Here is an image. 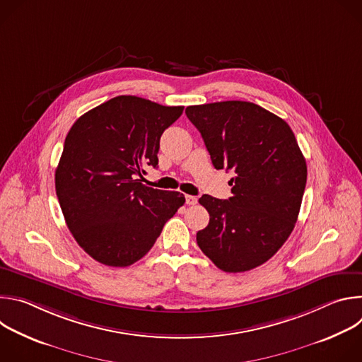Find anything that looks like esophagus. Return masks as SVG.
<instances>
[{"mask_svg": "<svg viewBox=\"0 0 362 362\" xmlns=\"http://www.w3.org/2000/svg\"><path fill=\"white\" fill-rule=\"evenodd\" d=\"M197 203V197L192 196V194H186V204H196Z\"/></svg>", "mask_w": 362, "mask_h": 362, "instance_id": "1", "label": "esophagus"}]
</instances>
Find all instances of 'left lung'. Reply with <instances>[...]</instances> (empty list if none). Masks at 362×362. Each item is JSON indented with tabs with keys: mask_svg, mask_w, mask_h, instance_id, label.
Listing matches in <instances>:
<instances>
[{
	"mask_svg": "<svg viewBox=\"0 0 362 362\" xmlns=\"http://www.w3.org/2000/svg\"><path fill=\"white\" fill-rule=\"evenodd\" d=\"M215 169L233 173L228 200L203 194L209 225L199 230L202 252L225 272L265 264L295 228L306 185V162L285 120L249 101L189 106Z\"/></svg>",
	"mask_w": 362,
	"mask_h": 362,
	"instance_id": "8db88e82",
	"label": "left lung"
}]
</instances>
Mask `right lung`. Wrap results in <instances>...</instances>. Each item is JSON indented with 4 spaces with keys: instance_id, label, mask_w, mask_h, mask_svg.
<instances>
[{
    "instance_id": "add662e5",
    "label": "right lung",
    "mask_w": 362,
    "mask_h": 362,
    "mask_svg": "<svg viewBox=\"0 0 362 362\" xmlns=\"http://www.w3.org/2000/svg\"><path fill=\"white\" fill-rule=\"evenodd\" d=\"M183 109L117 95L71 126L56 193L71 235L97 262L124 268L141 259L185 203L180 192L139 179L146 166L158 168L160 136Z\"/></svg>"
}]
</instances>
